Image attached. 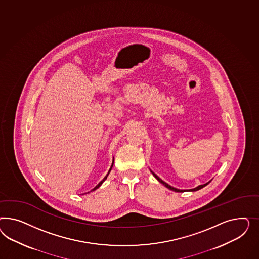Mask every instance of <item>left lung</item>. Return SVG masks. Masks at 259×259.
I'll return each mask as SVG.
<instances>
[{
    "mask_svg": "<svg viewBox=\"0 0 259 259\" xmlns=\"http://www.w3.org/2000/svg\"><path fill=\"white\" fill-rule=\"evenodd\" d=\"M152 174L154 175V177L157 179V181H159L160 183H162V184L164 185L165 187H167V188L170 189V190H172V191H175V192H179V193H181V192H185V190H180V189L174 188V187H172V186H170L169 184H167V183L162 181V180H160V179L157 177V175H156L155 172H152ZM210 182H211V181H209V182H207V183H205V184H203V185H199V186H197L196 188L191 189V190H189V191H192V192L197 191V190H199V189L203 188V187H205L206 185H208Z\"/></svg>",
    "mask_w": 259,
    "mask_h": 259,
    "instance_id": "obj_1",
    "label": "left lung"
}]
</instances>
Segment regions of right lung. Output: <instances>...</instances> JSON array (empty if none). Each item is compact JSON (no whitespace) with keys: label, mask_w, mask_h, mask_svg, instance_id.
Here are the masks:
<instances>
[{"label":"right lung","mask_w":259,"mask_h":259,"mask_svg":"<svg viewBox=\"0 0 259 259\" xmlns=\"http://www.w3.org/2000/svg\"><path fill=\"white\" fill-rule=\"evenodd\" d=\"M113 164H114V161H113V163H112V166H111V168H110L109 172H108V174H107V175L104 177V179H103V180H102V181H101V182H100V183H99V184H98V185H97V186H96V187H95V188L93 189L92 191H94V190H96V189L99 188V187L102 185V182H103V181H105V180L107 179V177H108V175H109L110 171H111V169H112V167H113Z\"/></svg>","instance_id":"obj_1"}]
</instances>
